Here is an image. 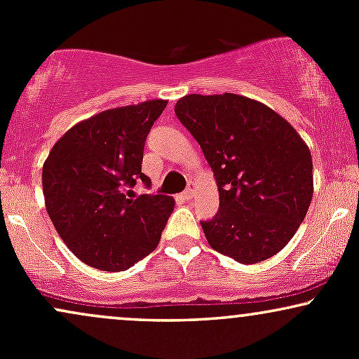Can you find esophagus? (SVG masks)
I'll return each instance as SVG.
<instances>
[{
	"instance_id": "esophagus-1",
	"label": "esophagus",
	"mask_w": 359,
	"mask_h": 359,
	"mask_svg": "<svg viewBox=\"0 0 359 359\" xmlns=\"http://www.w3.org/2000/svg\"><path fill=\"white\" fill-rule=\"evenodd\" d=\"M194 194H196V184H194V182H189L187 189H185L184 194H182L184 199H187V201H189V199H192Z\"/></svg>"
}]
</instances>
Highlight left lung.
<instances>
[{"instance_id": "8db88e82", "label": "left lung", "mask_w": 359, "mask_h": 359, "mask_svg": "<svg viewBox=\"0 0 359 359\" xmlns=\"http://www.w3.org/2000/svg\"><path fill=\"white\" fill-rule=\"evenodd\" d=\"M175 114L203 148L219 191V212L201 221L211 248L245 265L277 255L314 194L306 142L269 106L231 93L189 94Z\"/></svg>"}]
</instances>
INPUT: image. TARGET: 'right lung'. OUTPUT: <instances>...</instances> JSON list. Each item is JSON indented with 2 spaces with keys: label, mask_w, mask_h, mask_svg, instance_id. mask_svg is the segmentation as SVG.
<instances>
[{
  "label": "right lung",
  "mask_w": 359,
  "mask_h": 359,
  "mask_svg": "<svg viewBox=\"0 0 359 359\" xmlns=\"http://www.w3.org/2000/svg\"><path fill=\"white\" fill-rule=\"evenodd\" d=\"M167 101L106 109L74 125L43 163L45 208L59 236L81 262L123 271L158 245L174 199L131 189L142 172L143 147Z\"/></svg>",
  "instance_id": "add662e5"
}]
</instances>
